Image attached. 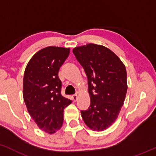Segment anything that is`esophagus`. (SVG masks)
Returning a JSON list of instances; mask_svg holds the SVG:
<instances>
[{"instance_id": "esophagus-1", "label": "esophagus", "mask_w": 156, "mask_h": 156, "mask_svg": "<svg viewBox=\"0 0 156 156\" xmlns=\"http://www.w3.org/2000/svg\"><path fill=\"white\" fill-rule=\"evenodd\" d=\"M77 99H78V95L77 94H73V99L74 101H76Z\"/></svg>"}]
</instances>
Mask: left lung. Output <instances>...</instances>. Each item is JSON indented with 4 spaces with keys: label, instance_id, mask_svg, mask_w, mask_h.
<instances>
[{
    "label": "left lung",
    "instance_id": "obj_1",
    "mask_svg": "<svg viewBox=\"0 0 156 156\" xmlns=\"http://www.w3.org/2000/svg\"><path fill=\"white\" fill-rule=\"evenodd\" d=\"M73 54L83 67L88 78L91 104L81 110L89 128L105 130L115 122L124 102L127 91L125 65L109 48L89 44L73 48Z\"/></svg>",
    "mask_w": 156,
    "mask_h": 156
}]
</instances>
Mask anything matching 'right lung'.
I'll list each match as a JSON object with an SVG mask.
<instances>
[{"instance_id":"obj_1","label":"right lung","mask_w":156,"mask_h":156,"mask_svg":"<svg viewBox=\"0 0 156 156\" xmlns=\"http://www.w3.org/2000/svg\"><path fill=\"white\" fill-rule=\"evenodd\" d=\"M70 48L48 46L37 52L27 63L23 78V98L27 111L41 130L54 134L61 129L64 109L70 99L61 94L58 73Z\"/></svg>"}]
</instances>
